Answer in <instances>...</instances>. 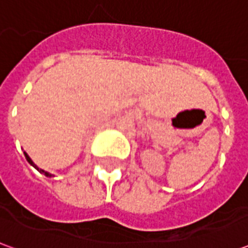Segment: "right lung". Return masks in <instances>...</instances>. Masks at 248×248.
I'll return each instance as SVG.
<instances>
[{
  "instance_id": "obj_1",
  "label": "right lung",
  "mask_w": 248,
  "mask_h": 248,
  "mask_svg": "<svg viewBox=\"0 0 248 248\" xmlns=\"http://www.w3.org/2000/svg\"><path fill=\"white\" fill-rule=\"evenodd\" d=\"M24 154H25V158H26V161L29 162L30 165H31V166L34 167L35 170H38V171H40V172H41V174H44V175H46V177H49V178H50V177H53V175H51L50 172H47V171H45V170H42V169H40V167L37 166V165H35L34 162L31 161V158H30V156H29V155H28V154H26V153H25V151H24Z\"/></svg>"
}]
</instances>
